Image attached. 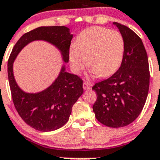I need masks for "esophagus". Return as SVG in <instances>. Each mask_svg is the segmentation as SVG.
Returning a JSON list of instances; mask_svg holds the SVG:
<instances>
[{"label": "esophagus", "mask_w": 160, "mask_h": 160, "mask_svg": "<svg viewBox=\"0 0 160 160\" xmlns=\"http://www.w3.org/2000/svg\"><path fill=\"white\" fill-rule=\"evenodd\" d=\"M91 88V86H90V83L87 81L83 82V89L84 90H90Z\"/></svg>", "instance_id": "34e87169"}]
</instances>
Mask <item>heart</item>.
I'll return each mask as SVG.
<instances>
[{
  "instance_id": "heart-1",
  "label": "heart",
  "mask_w": 160,
  "mask_h": 160,
  "mask_svg": "<svg viewBox=\"0 0 160 160\" xmlns=\"http://www.w3.org/2000/svg\"><path fill=\"white\" fill-rule=\"evenodd\" d=\"M123 51V38L118 31L91 27L83 30L72 45L69 61L75 73L81 72L87 65L96 76L106 78L116 71Z\"/></svg>"
}]
</instances>
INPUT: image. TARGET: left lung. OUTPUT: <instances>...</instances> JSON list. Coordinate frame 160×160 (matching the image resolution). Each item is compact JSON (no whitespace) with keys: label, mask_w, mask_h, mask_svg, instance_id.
Returning <instances> with one entry per match:
<instances>
[{"label":"left lung","mask_w":160,"mask_h":160,"mask_svg":"<svg viewBox=\"0 0 160 160\" xmlns=\"http://www.w3.org/2000/svg\"><path fill=\"white\" fill-rule=\"evenodd\" d=\"M113 24L123 38V57L111 77L92 87L97 94L93 111L103 125L117 128L134 122L142 111L149 90L150 72L141 38L128 26Z\"/></svg>","instance_id":"obj_1"}]
</instances>
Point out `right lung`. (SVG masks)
I'll use <instances>...</instances> for the list:
<instances>
[{"instance_id":"obj_1","label":"right lung","mask_w":160,"mask_h":160,"mask_svg":"<svg viewBox=\"0 0 160 160\" xmlns=\"http://www.w3.org/2000/svg\"><path fill=\"white\" fill-rule=\"evenodd\" d=\"M73 34L66 26H42L26 32L18 41L8 62V77L14 107L21 118L31 128L52 131L64 126L70 118L72 107L82 94V80L66 71L62 66L59 75L46 90L26 93L18 87L13 75V62L18 53L33 41H45L60 50L64 62H69Z\"/></svg>"}]
</instances>
